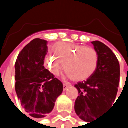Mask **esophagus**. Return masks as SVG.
Listing matches in <instances>:
<instances>
[{
	"mask_svg": "<svg viewBox=\"0 0 128 128\" xmlns=\"http://www.w3.org/2000/svg\"><path fill=\"white\" fill-rule=\"evenodd\" d=\"M70 87V85L69 84H64V90H66L68 88Z\"/></svg>",
	"mask_w": 128,
	"mask_h": 128,
	"instance_id": "obj_1",
	"label": "esophagus"
}]
</instances>
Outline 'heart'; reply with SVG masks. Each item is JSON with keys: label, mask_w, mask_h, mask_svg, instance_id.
I'll return each instance as SVG.
<instances>
[{"label": "heart", "mask_w": 128, "mask_h": 128, "mask_svg": "<svg viewBox=\"0 0 128 128\" xmlns=\"http://www.w3.org/2000/svg\"><path fill=\"white\" fill-rule=\"evenodd\" d=\"M54 56L44 59V67L54 76H58L64 66V70L76 82L89 78L96 72L99 55L96 49L82 44L58 42L52 47Z\"/></svg>", "instance_id": "obj_1"}]
</instances>
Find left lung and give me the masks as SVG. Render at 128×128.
Masks as SVG:
<instances>
[{
  "mask_svg": "<svg viewBox=\"0 0 128 128\" xmlns=\"http://www.w3.org/2000/svg\"><path fill=\"white\" fill-rule=\"evenodd\" d=\"M92 44L99 55V62L94 74L75 87L78 96L75 111L84 122H92L114 102L120 79V66L112 50L96 40Z\"/></svg>",
  "mask_w": 128,
  "mask_h": 128,
  "instance_id": "left-lung-1",
  "label": "left lung"
}]
</instances>
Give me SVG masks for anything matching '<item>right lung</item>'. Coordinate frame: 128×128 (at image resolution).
Segmentation results:
<instances>
[{
	"instance_id": "add662e5",
	"label": "right lung",
	"mask_w": 128,
	"mask_h": 128,
	"mask_svg": "<svg viewBox=\"0 0 128 128\" xmlns=\"http://www.w3.org/2000/svg\"><path fill=\"white\" fill-rule=\"evenodd\" d=\"M47 52L46 40L33 39L20 52L14 64L18 98L34 118L50 114L64 88L62 82L44 66Z\"/></svg>"
}]
</instances>
